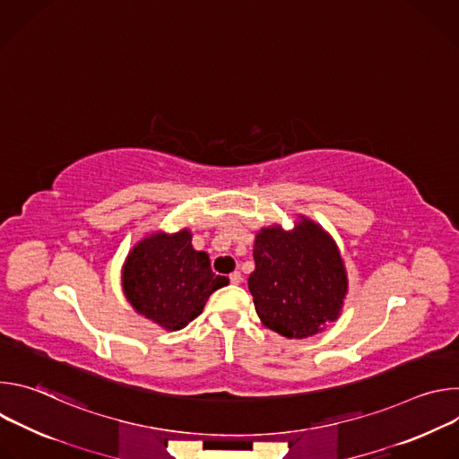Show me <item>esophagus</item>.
<instances>
[{"label": "esophagus", "instance_id": "34e87169", "mask_svg": "<svg viewBox=\"0 0 459 459\" xmlns=\"http://www.w3.org/2000/svg\"><path fill=\"white\" fill-rule=\"evenodd\" d=\"M229 280H230V283H232V285H239V283H241V280H243V276H241V273L234 271V273L229 276Z\"/></svg>", "mask_w": 459, "mask_h": 459}]
</instances>
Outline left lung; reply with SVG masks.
<instances>
[{
	"label": "left lung",
	"mask_w": 459,
	"mask_h": 459,
	"mask_svg": "<svg viewBox=\"0 0 459 459\" xmlns=\"http://www.w3.org/2000/svg\"><path fill=\"white\" fill-rule=\"evenodd\" d=\"M248 290L267 329L285 338H308L334 321L347 294L340 252L317 225L296 230L264 229L254 243Z\"/></svg>",
	"instance_id": "left-lung-1"
}]
</instances>
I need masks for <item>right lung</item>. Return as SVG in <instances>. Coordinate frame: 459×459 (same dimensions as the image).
I'll list each match as a JSON object with an SVG mask.
<instances>
[{
    "label": "right lung",
    "instance_id": "obj_1",
    "mask_svg": "<svg viewBox=\"0 0 459 459\" xmlns=\"http://www.w3.org/2000/svg\"><path fill=\"white\" fill-rule=\"evenodd\" d=\"M190 232L154 234L134 247L123 269V290L133 307L179 331L204 312L209 296L229 280L211 269L205 252L192 248Z\"/></svg>",
    "mask_w": 459,
    "mask_h": 459
}]
</instances>
